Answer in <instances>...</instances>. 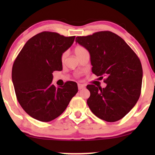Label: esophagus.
Returning <instances> with one entry per match:
<instances>
[{"label": "esophagus", "instance_id": "esophagus-1", "mask_svg": "<svg viewBox=\"0 0 155 155\" xmlns=\"http://www.w3.org/2000/svg\"><path fill=\"white\" fill-rule=\"evenodd\" d=\"M84 88H85V85H84V84H78V89H79V90H82V89Z\"/></svg>", "mask_w": 155, "mask_h": 155}]
</instances>
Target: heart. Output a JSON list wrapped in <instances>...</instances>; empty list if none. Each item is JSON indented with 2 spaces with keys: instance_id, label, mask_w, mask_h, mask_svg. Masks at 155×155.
<instances>
[{
  "instance_id": "heart-1",
  "label": "heart",
  "mask_w": 155,
  "mask_h": 155,
  "mask_svg": "<svg viewBox=\"0 0 155 155\" xmlns=\"http://www.w3.org/2000/svg\"><path fill=\"white\" fill-rule=\"evenodd\" d=\"M85 51H87L85 48H84L83 46H76L75 48V53L76 56H78V55H80V54H82V52ZM66 56H67V53L64 52L62 54V56H61V60H62L63 61H64L65 58H66Z\"/></svg>"
}]
</instances>
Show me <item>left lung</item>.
Returning a JSON list of instances; mask_svg holds the SVG:
<instances>
[{
	"instance_id": "obj_1",
	"label": "left lung",
	"mask_w": 155,
	"mask_h": 155,
	"mask_svg": "<svg viewBox=\"0 0 155 155\" xmlns=\"http://www.w3.org/2000/svg\"><path fill=\"white\" fill-rule=\"evenodd\" d=\"M78 43L90 53L92 71L107 87L88 84L87 101L93 114L107 122L124 118L136 104L141 92L140 61L126 41L109 31L78 37Z\"/></svg>"
}]
</instances>
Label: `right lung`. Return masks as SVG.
I'll use <instances>...</instances> for the list:
<instances>
[{
  "mask_svg": "<svg viewBox=\"0 0 155 155\" xmlns=\"http://www.w3.org/2000/svg\"><path fill=\"white\" fill-rule=\"evenodd\" d=\"M75 37L42 31L26 42L14 61L15 92L20 106L31 117L43 122L55 119L78 92L75 82L68 81L59 87L52 84L53 72L62 71L61 56Z\"/></svg>",
  "mask_w": 155,
  "mask_h": 155,
  "instance_id": "obj_1",
  "label": "right lung"
}]
</instances>
